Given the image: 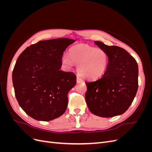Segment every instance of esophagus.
<instances>
[{
	"label": "esophagus",
	"mask_w": 152,
	"mask_h": 152,
	"mask_svg": "<svg viewBox=\"0 0 152 152\" xmlns=\"http://www.w3.org/2000/svg\"><path fill=\"white\" fill-rule=\"evenodd\" d=\"M77 82H83V80H82V79L81 77L77 76Z\"/></svg>",
	"instance_id": "obj_1"
}]
</instances>
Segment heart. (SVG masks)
I'll list each match as a JSON object with an SVG mask.
<instances>
[{
  "label": "heart",
  "mask_w": 152,
  "mask_h": 152,
  "mask_svg": "<svg viewBox=\"0 0 152 152\" xmlns=\"http://www.w3.org/2000/svg\"><path fill=\"white\" fill-rule=\"evenodd\" d=\"M108 62V56L103 49L85 44L71 48L69 56L65 54L62 58L64 65L71 68L74 63L77 66L79 74L88 79H96L102 76L107 70Z\"/></svg>",
  "instance_id": "b5f03b06"
}]
</instances>
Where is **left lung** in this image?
Wrapping results in <instances>:
<instances>
[{
	"mask_svg": "<svg viewBox=\"0 0 152 152\" xmlns=\"http://www.w3.org/2000/svg\"><path fill=\"white\" fill-rule=\"evenodd\" d=\"M107 53L108 65L103 76L86 82V101L91 113L102 117L124 113L134 100L138 88V65L126 50L95 41Z\"/></svg>",
	"mask_w": 152,
	"mask_h": 152,
	"instance_id": "8db88e82",
	"label": "left lung"
}]
</instances>
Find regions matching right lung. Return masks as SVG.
I'll list each match as a JSON object with an SVG mask.
<instances>
[{
  "label": "right lung",
  "instance_id": "1",
  "mask_svg": "<svg viewBox=\"0 0 152 152\" xmlns=\"http://www.w3.org/2000/svg\"><path fill=\"white\" fill-rule=\"evenodd\" d=\"M74 42L67 38L39 41L27 47L17 59L12 75L16 98L35 120L51 121L66 111L68 93L77 77L59 69L64 51Z\"/></svg>",
  "mask_w": 152,
  "mask_h": 152
}]
</instances>
